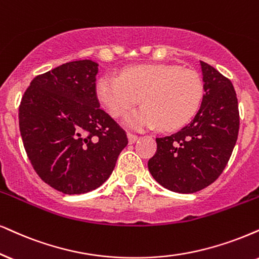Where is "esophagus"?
I'll use <instances>...</instances> for the list:
<instances>
[{
  "instance_id": "esophagus-1",
  "label": "esophagus",
  "mask_w": 259,
  "mask_h": 259,
  "mask_svg": "<svg viewBox=\"0 0 259 259\" xmlns=\"http://www.w3.org/2000/svg\"><path fill=\"white\" fill-rule=\"evenodd\" d=\"M127 139H129V143H134V142H136L137 139H139V136L135 135V134H133V133H127Z\"/></svg>"
}]
</instances>
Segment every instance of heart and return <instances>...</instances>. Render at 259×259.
I'll return each instance as SVG.
<instances>
[{
	"instance_id": "1",
	"label": "heart",
	"mask_w": 259,
	"mask_h": 259,
	"mask_svg": "<svg viewBox=\"0 0 259 259\" xmlns=\"http://www.w3.org/2000/svg\"><path fill=\"white\" fill-rule=\"evenodd\" d=\"M203 81L195 70L169 64L139 65L120 77L104 76L97 83V97L113 117H120L141 101L140 110L127 114L125 123L135 129L176 130L189 122L201 106Z\"/></svg>"
}]
</instances>
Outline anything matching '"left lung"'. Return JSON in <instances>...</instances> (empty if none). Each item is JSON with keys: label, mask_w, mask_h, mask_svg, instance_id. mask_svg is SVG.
Here are the masks:
<instances>
[{"label": "left lung", "mask_w": 259, "mask_h": 259, "mask_svg": "<svg viewBox=\"0 0 259 259\" xmlns=\"http://www.w3.org/2000/svg\"><path fill=\"white\" fill-rule=\"evenodd\" d=\"M204 94L195 118L179 132L156 137L148 168L163 188L192 194L224 172L239 133L238 99L230 78L201 61Z\"/></svg>", "instance_id": "left-lung-1"}]
</instances>
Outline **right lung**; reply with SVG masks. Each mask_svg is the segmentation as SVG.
<instances>
[{"instance_id":"obj_1","label":"right lung","mask_w":259,"mask_h":259,"mask_svg":"<svg viewBox=\"0 0 259 259\" xmlns=\"http://www.w3.org/2000/svg\"><path fill=\"white\" fill-rule=\"evenodd\" d=\"M98 63L62 64L31 81L19 106V126L32 167L67 195L106 182L127 145L125 130L100 107Z\"/></svg>"}]
</instances>
